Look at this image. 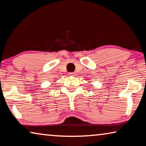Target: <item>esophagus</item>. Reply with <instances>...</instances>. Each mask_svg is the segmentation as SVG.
Here are the masks:
<instances>
[{
    "mask_svg": "<svg viewBox=\"0 0 146 146\" xmlns=\"http://www.w3.org/2000/svg\"><path fill=\"white\" fill-rule=\"evenodd\" d=\"M69 74H70V75H75V73H73V72H71V73H70Z\"/></svg>",
    "mask_w": 146,
    "mask_h": 146,
    "instance_id": "esophagus-1",
    "label": "esophagus"
}]
</instances>
